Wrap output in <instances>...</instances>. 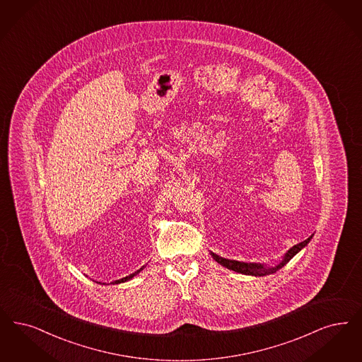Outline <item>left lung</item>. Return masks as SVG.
<instances>
[{
  "label": "left lung",
  "mask_w": 362,
  "mask_h": 362,
  "mask_svg": "<svg viewBox=\"0 0 362 362\" xmlns=\"http://www.w3.org/2000/svg\"><path fill=\"white\" fill-rule=\"evenodd\" d=\"M310 240H311V237H308L303 243H299V244L292 246L288 252L286 253L283 261L280 264H277L276 267H264L261 264H247V262H240V261L228 260V259L219 257V256L214 255V253H211V255H213L214 260L219 262L221 265L226 267L228 269H232L234 272H240V274H244V275L252 276L271 275V274H275L276 271H279L280 268H283L299 250H302V247H304V246L310 243Z\"/></svg>",
  "instance_id": "obj_1"
}]
</instances>
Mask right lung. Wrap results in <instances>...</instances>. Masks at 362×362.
<instances>
[{
	"instance_id": "right-lung-1",
	"label": "right lung",
	"mask_w": 362,
	"mask_h": 362,
	"mask_svg": "<svg viewBox=\"0 0 362 362\" xmlns=\"http://www.w3.org/2000/svg\"><path fill=\"white\" fill-rule=\"evenodd\" d=\"M141 269H143V268H140L137 272H134V274H132V275L127 276V277H122V279H119V280H116L113 284H118V283H124V281H127V280H130L133 276L137 275V274H139Z\"/></svg>"
}]
</instances>
